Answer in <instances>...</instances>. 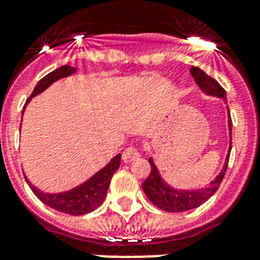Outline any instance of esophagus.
Returning <instances> with one entry per match:
<instances>
[{
	"label": "esophagus",
	"instance_id": "34e87169",
	"mask_svg": "<svg viewBox=\"0 0 260 260\" xmlns=\"http://www.w3.org/2000/svg\"><path fill=\"white\" fill-rule=\"evenodd\" d=\"M139 156H140V154H139V151L136 150L135 147H128V148L122 152V160L125 163L132 162L135 159H138Z\"/></svg>",
	"mask_w": 260,
	"mask_h": 260
}]
</instances>
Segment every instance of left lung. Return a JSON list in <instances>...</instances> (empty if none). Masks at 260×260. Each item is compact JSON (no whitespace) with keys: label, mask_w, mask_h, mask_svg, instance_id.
<instances>
[{"label":"left lung","mask_w":260,"mask_h":260,"mask_svg":"<svg viewBox=\"0 0 260 260\" xmlns=\"http://www.w3.org/2000/svg\"><path fill=\"white\" fill-rule=\"evenodd\" d=\"M191 77L194 78L198 87L208 95H214V97L224 98L226 102L225 90L220 86V83L213 79L212 77L204 73L198 67H191L190 69ZM230 113V110H228ZM228 129H230V148H228V155L225 158V163L222 166L221 171L218 175L210 182L209 185L202 187V189H174L169 183L165 182L158 167L154 163V159L150 158L148 162L151 165V173L148 175L144 183H143V190L155 206H158L159 209L171 212V213H179V212H186V210L194 209L202 205L204 202L208 201L213 196L217 189L220 187L222 178L225 175L228 162H230V154L232 150V120L231 116H228Z\"/></svg>","instance_id":"left-lung-1"}]
</instances>
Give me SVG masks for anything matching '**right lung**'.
<instances>
[{
	"label": "right lung",
	"mask_w": 260,
	"mask_h": 260,
	"mask_svg": "<svg viewBox=\"0 0 260 260\" xmlns=\"http://www.w3.org/2000/svg\"><path fill=\"white\" fill-rule=\"evenodd\" d=\"M77 71L75 67L71 66H62L54 70L50 74H47L44 78H42L38 82L36 87L34 89L30 97L28 98L26 104L38 94L43 93L47 87H50L51 85L59 79L66 78V77H70ZM25 104V106H26ZM24 106V109H25ZM24 113V110H22ZM22 121V120H21ZM120 159H121V154L116 155L112 160H110L108 165H106L104 169H101L100 171L94 174L93 177L89 178L87 181H85L83 183L78 185L74 189L69 190V191H63V193H44L40 189H38L36 186H34L28 179H26V183L29 185L30 190L34 191V194L36 197L46 204L47 206H50L52 209L58 210V212H62V213L71 214V216H81V214H86L93 212L101 205L104 200H105L106 191H108V187L110 185V179L113 177V174L117 171V169L120 167Z\"/></svg>",
	"instance_id": "add662e5"
}]
</instances>
